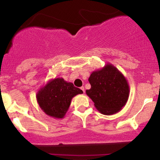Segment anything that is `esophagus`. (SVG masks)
I'll return each mask as SVG.
<instances>
[{
	"instance_id": "esophagus-1",
	"label": "esophagus",
	"mask_w": 160,
	"mask_h": 160,
	"mask_svg": "<svg viewBox=\"0 0 160 160\" xmlns=\"http://www.w3.org/2000/svg\"><path fill=\"white\" fill-rule=\"evenodd\" d=\"M81 89H82V92H84H84H85V89H84V87H81V88H80Z\"/></svg>"
}]
</instances>
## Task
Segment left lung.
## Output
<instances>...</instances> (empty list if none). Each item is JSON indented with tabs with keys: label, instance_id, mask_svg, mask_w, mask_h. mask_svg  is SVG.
Returning <instances> with one entry per match:
<instances>
[{
	"label": "left lung",
	"instance_id": "left-lung-1",
	"mask_svg": "<svg viewBox=\"0 0 160 160\" xmlns=\"http://www.w3.org/2000/svg\"><path fill=\"white\" fill-rule=\"evenodd\" d=\"M91 88L87 95L95 108L104 115L117 113L125 106L130 95V87L124 76L111 63L93 71L89 78Z\"/></svg>",
	"mask_w": 160,
	"mask_h": 160
}]
</instances>
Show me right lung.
I'll return each instance as SVG.
<instances>
[{"instance_id": "1", "label": "right lung", "mask_w": 160, "mask_h": 160, "mask_svg": "<svg viewBox=\"0 0 160 160\" xmlns=\"http://www.w3.org/2000/svg\"><path fill=\"white\" fill-rule=\"evenodd\" d=\"M82 89L74 87L62 78H55L39 89L37 102L46 114L55 119H62L68 110L74 96L82 94Z\"/></svg>"}]
</instances>
